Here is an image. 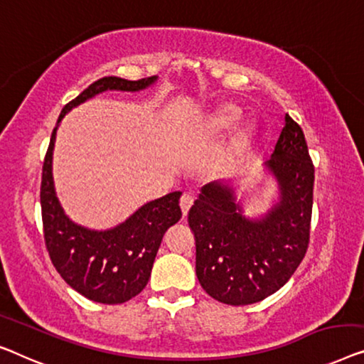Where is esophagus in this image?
Here are the masks:
<instances>
[{
    "label": "esophagus",
    "instance_id": "esophagus-1",
    "mask_svg": "<svg viewBox=\"0 0 364 364\" xmlns=\"http://www.w3.org/2000/svg\"><path fill=\"white\" fill-rule=\"evenodd\" d=\"M192 203H193V197H192V195L183 193L182 197H181V210H182L183 217H186V215L188 213V210H191Z\"/></svg>",
    "mask_w": 364,
    "mask_h": 364
}]
</instances>
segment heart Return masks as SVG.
<instances>
[{"label":"heart","mask_w":364,"mask_h":364,"mask_svg":"<svg viewBox=\"0 0 364 364\" xmlns=\"http://www.w3.org/2000/svg\"><path fill=\"white\" fill-rule=\"evenodd\" d=\"M241 119V109L235 105H226L217 109L207 121V131L210 134L230 133L238 126Z\"/></svg>","instance_id":"b5f03b06"}]
</instances>
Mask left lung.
I'll list each match as a JSON object with an SVG mask.
<instances>
[{
  "label": "left lung",
  "instance_id": "obj_1",
  "mask_svg": "<svg viewBox=\"0 0 364 364\" xmlns=\"http://www.w3.org/2000/svg\"><path fill=\"white\" fill-rule=\"evenodd\" d=\"M266 166L281 197L264 217L246 218L233 188L220 182L202 187L188 212L195 272L203 291L221 304L247 305L269 297L307 252L315 169L304 131L289 114Z\"/></svg>",
  "mask_w": 364,
  "mask_h": 364
}]
</instances>
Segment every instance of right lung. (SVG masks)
I'll return each instance as SVG.
<instances>
[{"mask_svg": "<svg viewBox=\"0 0 364 364\" xmlns=\"http://www.w3.org/2000/svg\"><path fill=\"white\" fill-rule=\"evenodd\" d=\"M156 80V75L141 80L100 78L65 105L57 126L72 108L95 95L107 90L139 92ZM57 126L46 152L41 182L42 225L50 261L68 286L83 297L100 304H123L138 296L149 281L162 236L182 217L178 207L182 192L152 200L112 230L95 231L73 223L60 207L52 178Z\"/></svg>", "mask_w": 364, "mask_h": 364, "instance_id": "add662e5", "label": "right lung"}]
</instances>
